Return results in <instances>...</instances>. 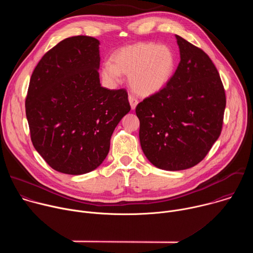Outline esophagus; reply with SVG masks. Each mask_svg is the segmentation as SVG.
I'll use <instances>...</instances> for the list:
<instances>
[{
	"instance_id": "esophagus-1",
	"label": "esophagus",
	"mask_w": 253,
	"mask_h": 253,
	"mask_svg": "<svg viewBox=\"0 0 253 253\" xmlns=\"http://www.w3.org/2000/svg\"><path fill=\"white\" fill-rule=\"evenodd\" d=\"M128 100H129V103H130L131 108H132V109L134 110L135 108H136V106H137V104H138V100H137L133 95H129Z\"/></svg>"
}]
</instances>
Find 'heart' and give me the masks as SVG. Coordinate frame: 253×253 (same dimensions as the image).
Instances as JSON below:
<instances>
[{
	"mask_svg": "<svg viewBox=\"0 0 253 253\" xmlns=\"http://www.w3.org/2000/svg\"><path fill=\"white\" fill-rule=\"evenodd\" d=\"M175 65V54L168 46L141 42L119 49L112 62L102 65L101 76L108 86L115 87L121 81V74L128 75L131 89L140 96L148 97L168 84Z\"/></svg>",
	"mask_w": 253,
	"mask_h": 253,
	"instance_id": "obj_1",
	"label": "heart"
}]
</instances>
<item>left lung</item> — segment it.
<instances>
[{
  "instance_id": "1",
  "label": "left lung",
  "mask_w": 253,
  "mask_h": 253,
  "mask_svg": "<svg viewBox=\"0 0 253 253\" xmlns=\"http://www.w3.org/2000/svg\"><path fill=\"white\" fill-rule=\"evenodd\" d=\"M180 62L168 84L140 102L139 139L157 168L178 171L204 159L222 129L226 105L218 71L201 49L176 35Z\"/></svg>"
}]
</instances>
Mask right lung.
I'll return each instance as SVG.
<instances>
[{
  "mask_svg": "<svg viewBox=\"0 0 253 253\" xmlns=\"http://www.w3.org/2000/svg\"><path fill=\"white\" fill-rule=\"evenodd\" d=\"M100 42L70 37L47 52L31 76L26 116L33 145L54 170L81 175L99 167L130 111L126 90L101 86Z\"/></svg>",
  "mask_w": 253,
  "mask_h": 253,
  "instance_id": "add662e5",
  "label": "right lung"
}]
</instances>
